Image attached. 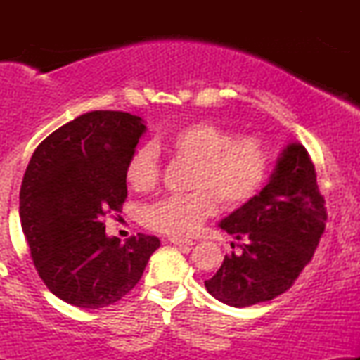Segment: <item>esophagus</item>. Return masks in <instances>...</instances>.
Here are the masks:
<instances>
[{"label":"esophagus","mask_w":360,"mask_h":360,"mask_svg":"<svg viewBox=\"0 0 360 360\" xmlns=\"http://www.w3.org/2000/svg\"><path fill=\"white\" fill-rule=\"evenodd\" d=\"M169 242L174 243V245H186V247L194 245V242L189 240V238H179V237H171L169 238Z\"/></svg>","instance_id":"obj_1"}]
</instances>
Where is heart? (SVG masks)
Here are the masks:
<instances>
[{
    "label": "heart",
    "instance_id": "obj_1",
    "mask_svg": "<svg viewBox=\"0 0 360 360\" xmlns=\"http://www.w3.org/2000/svg\"><path fill=\"white\" fill-rule=\"evenodd\" d=\"M177 160L191 164L188 188L196 191L167 196L146 210V223L157 232L193 233L205 218L223 208H238L260 193L271 174L272 155L259 135H237L208 122L184 125L159 142ZM135 191H150L160 176L154 148L142 147L131 154L125 171Z\"/></svg>",
    "mask_w": 360,
    "mask_h": 360
}]
</instances>
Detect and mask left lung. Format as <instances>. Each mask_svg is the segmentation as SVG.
<instances>
[{"mask_svg":"<svg viewBox=\"0 0 360 360\" xmlns=\"http://www.w3.org/2000/svg\"><path fill=\"white\" fill-rule=\"evenodd\" d=\"M325 223L315 166L301 143H289L262 191L221 220L226 233L243 240L242 254L225 255L206 289L235 308L274 300L311 260Z\"/></svg>","mask_w":360,"mask_h":360,"instance_id":"left-lung-1","label":"left lung"}]
</instances>
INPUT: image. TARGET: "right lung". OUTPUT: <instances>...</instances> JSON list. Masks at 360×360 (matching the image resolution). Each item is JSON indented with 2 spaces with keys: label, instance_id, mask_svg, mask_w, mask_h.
Segmentation results:
<instances>
[{
  "label": "right lung",
  "instance_id": "right-lung-1",
  "mask_svg": "<svg viewBox=\"0 0 360 360\" xmlns=\"http://www.w3.org/2000/svg\"><path fill=\"white\" fill-rule=\"evenodd\" d=\"M143 134L135 115L89 111L52 131L28 162L22 229L37 272L65 303L88 309L117 303L160 247L146 233L120 243L103 223L125 203L127 164Z\"/></svg>",
  "mask_w": 360,
  "mask_h": 360
}]
</instances>
